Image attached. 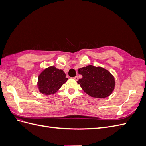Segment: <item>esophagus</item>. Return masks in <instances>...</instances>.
I'll use <instances>...</instances> for the list:
<instances>
[{
    "label": "esophagus",
    "instance_id": "34e87169",
    "mask_svg": "<svg viewBox=\"0 0 146 146\" xmlns=\"http://www.w3.org/2000/svg\"><path fill=\"white\" fill-rule=\"evenodd\" d=\"M74 79L75 80H76V81H77L78 80V77H77V76H76L75 77H74Z\"/></svg>",
    "mask_w": 146,
    "mask_h": 146
}]
</instances>
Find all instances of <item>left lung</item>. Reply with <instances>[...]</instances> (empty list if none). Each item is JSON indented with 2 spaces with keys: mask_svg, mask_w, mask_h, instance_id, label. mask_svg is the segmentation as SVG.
Masks as SVG:
<instances>
[{
  "mask_svg": "<svg viewBox=\"0 0 146 146\" xmlns=\"http://www.w3.org/2000/svg\"><path fill=\"white\" fill-rule=\"evenodd\" d=\"M78 72L83 77L77 83L87 94L95 98H105L113 93L115 78L108 70L88 65L78 69Z\"/></svg>",
  "mask_w": 146,
  "mask_h": 146,
  "instance_id": "1",
  "label": "left lung"
}]
</instances>
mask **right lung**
Returning a JSON list of instances; mask_svg holds the SVG:
<instances>
[{"mask_svg": "<svg viewBox=\"0 0 146 146\" xmlns=\"http://www.w3.org/2000/svg\"><path fill=\"white\" fill-rule=\"evenodd\" d=\"M68 80L62 69H58L52 66L47 68L39 74L37 86L39 91L42 94H54Z\"/></svg>", "mask_w": 146, "mask_h": 146, "instance_id": "obj_1", "label": "right lung"}]
</instances>
